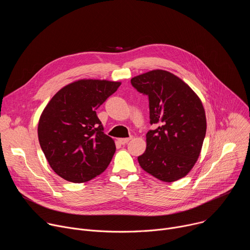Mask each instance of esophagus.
<instances>
[{
    "instance_id": "obj_1",
    "label": "esophagus",
    "mask_w": 250,
    "mask_h": 250,
    "mask_svg": "<svg viewBox=\"0 0 250 250\" xmlns=\"http://www.w3.org/2000/svg\"><path fill=\"white\" fill-rule=\"evenodd\" d=\"M131 139V137H127V138H119L118 140H119V142L121 145H125V144H127V142L129 141Z\"/></svg>"
}]
</instances>
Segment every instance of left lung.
I'll list each match as a JSON object with an SVG mask.
<instances>
[{
    "label": "left lung",
    "mask_w": 250,
    "mask_h": 250,
    "mask_svg": "<svg viewBox=\"0 0 250 250\" xmlns=\"http://www.w3.org/2000/svg\"><path fill=\"white\" fill-rule=\"evenodd\" d=\"M130 82L148 96L150 124L158 125L146 134V149L137 158L140 167L163 182L181 179L196 164L206 135L201 99L182 79L161 69Z\"/></svg>",
    "instance_id": "8db88e82"
}]
</instances>
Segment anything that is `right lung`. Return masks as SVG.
I'll return each instance as SVG.
<instances>
[{"instance_id": "1", "label": "right lung", "mask_w": 250, "mask_h": 250, "mask_svg": "<svg viewBox=\"0 0 250 250\" xmlns=\"http://www.w3.org/2000/svg\"><path fill=\"white\" fill-rule=\"evenodd\" d=\"M121 82L80 79L60 89L42 111L38 134L52 170L64 180L85 183L109 166L116 145L104 133L96 111Z\"/></svg>"}]
</instances>
